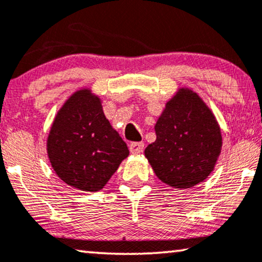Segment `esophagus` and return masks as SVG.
<instances>
[{"mask_svg":"<svg viewBox=\"0 0 262 262\" xmlns=\"http://www.w3.org/2000/svg\"><path fill=\"white\" fill-rule=\"evenodd\" d=\"M128 149H130L131 154H141L144 149V144L142 142H134L128 145Z\"/></svg>","mask_w":262,"mask_h":262,"instance_id":"34e87169","label":"esophagus"}]
</instances>
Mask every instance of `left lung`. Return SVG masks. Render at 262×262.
Instances as JSON below:
<instances>
[{"label": "left lung", "mask_w": 262, "mask_h": 262, "mask_svg": "<svg viewBox=\"0 0 262 262\" xmlns=\"http://www.w3.org/2000/svg\"><path fill=\"white\" fill-rule=\"evenodd\" d=\"M155 134L144 155L161 181L187 189L210 177L223 141L216 117L198 93L179 88L157 119Z\"/></svg>", "instance_id": "left-lung-1"}]
</instances>
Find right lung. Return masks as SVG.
Segmentation results:
<instances>
[{
    "label": "right lung",
    "mask_w": 262,
    "mask_h": 262,
    "mask_svg": "<svg viewBox=\"0 0 262 262\" xmlns=\"http://www.w3.org/2000/svg\"><path fill=\"white\" fill-rule=\"evenodd\" d=\"M50 163L60 180L80 191L105 187L128 149L105 117L91 88L74 92L57 112L46 139Z\"/></svg>",
    "instance_id": "1"
}]
</instances>
